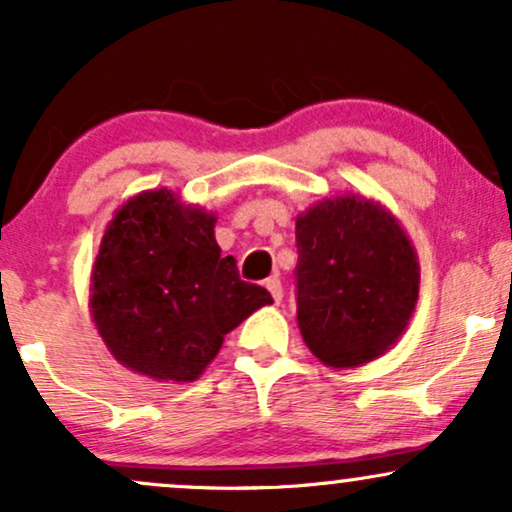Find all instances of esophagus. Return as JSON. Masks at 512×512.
Returning <instances> with one entry per match:
<instances>
[{
  "mask_svg": "<svg viewBox=\"0 0 512 512\" xmlns=\"http://www.w3.org/2000/svg\"><path fill=\"white\" fill-rule=\"evenodd\" d=\"M264 286H267V291L272 293V298H274V303L279 305L281 300H283V288H281V281L276 279V276H272V279H267V283H264Z\"/></svg>",
  "mask_w": 512,
  "mask_h": 512,
  "instance_id": "34e87169",
  "label": "esophagus"
}]
</instances>
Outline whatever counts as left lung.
Here are the masks:
<instances>
[{"label": "left lung", "instance_id": "obj_1", "mask_svg": "<svg viewBox=\"0 0 512 512\" xmlns=\"http://www.w3.org/2000/svg\"><path fill=\"white\" fill-rule=\"evenodd\" d=\"M298 326L329 367L384 355L408 326L420 264L389 209L360 195L326 197L295 219Z\"/></svg>", "mask_w": 512, "mask_h": 512}]
</instances>
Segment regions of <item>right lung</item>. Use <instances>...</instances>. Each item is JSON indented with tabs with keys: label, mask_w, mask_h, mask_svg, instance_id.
Listing matches in <instances>:
<instances>
[{
	"label": "right lung",
	"mask_w": 512,
	"mask_h": 512,
	"mask_svg": "<svg viewBox=\"0 0 512 512\" xmlns=\"http://www.w3.org/2000/svg\"><path fill=\"white\" fill-rule=\"evenodd\" d=\"M217 217L171 190L131 197L104 231L92 267L90 312L121 365L159 381H195L224 336L272 295L240 281L221 257Z\"/></svg>",
	"instance_id": "right-lung-1"
}]
</instances>
